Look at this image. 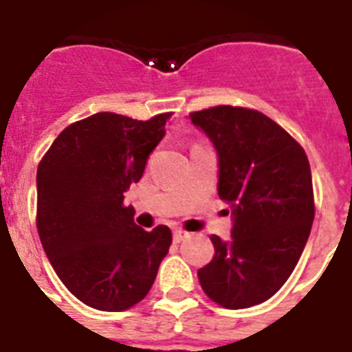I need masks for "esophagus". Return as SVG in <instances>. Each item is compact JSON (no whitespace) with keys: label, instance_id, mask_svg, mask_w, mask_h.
I'll list each match as a JSON object with an SVG mask.
<instances>
[{"label":"esophagus","instance_id":"34e87169","mask_svg":"<svg viewBox=\"0 0 352 352\" xmlns=\"http://www.w3.org/2000/svg\"><path fill=\"white\" fill-rule=\"evenodd\" d=\"M187 236H189V232H187V230H184V229H174V232H173V238H174V241H176V243L184 241Z\"/></svg>","mask_w":352,"mask_h":352}]
</instances>
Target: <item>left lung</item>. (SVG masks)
<instances>
[{"label":"left lung","mask_w":352,"mask_h":352,"mask_svg":"<svg viewBox=\"0 0 352 352\" xmlns=\"http://www.w3.org/2000/svg\"><path fill=\"white\" fill-rule=\"evenodd\" d=\"M220 162L218 194L232 210L230 240L212 234L214 258L198 271L205 294L247 309L280 291L311 234L314 194L302 145L252 109L218 105L189 114Z\"/></svg>","instance_id":"8db88e82"}]
</instances>
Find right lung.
<instances>
[{
	"instance_id": "right-lung-1",
	"label": "right lung",
	"mask_w": 352,
	"mask_h": 352,
	"mask_svg": "<svg viewBox=\"0 0 352 352\" xmlns=\"http://www.w3.org/2000/svg\"><path fill=\"white\" fill-rule=\"evenodd\" d=\"M170 116L98 112L65 129L39 162V240L65 287L89 307L120 313L142 302L173 243L167 225L147 232L123 204Z\"/></svg>"
}]
</instances>
